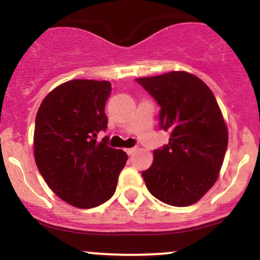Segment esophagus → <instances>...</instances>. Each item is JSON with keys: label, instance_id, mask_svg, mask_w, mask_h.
Returning <instances> with one entry per match:
<instances>
[{"label": "esophagus", "instance_id": "1", "mask_svg": "<svg viewBox=\"0 0 260 260\" xmlns=\"http://www.w3.org/2000/svg\"><path fill=\"white\" fill-rule=\"evenodd\" d=\"M136 150H137V148H129V149H126V153L128 155H132Z\"/></svg>", "mask_w": 260, "mask_h": 260}]
</instances>
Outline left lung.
<instances>
[{
    "mask_svg": "<svg viewBox=\"0 0 260 260\" xmlns=\"http://www.w3.org/2000/svg\"><path fill=\"white\" fill-rule=\"evenodd\" d=\"M136 80L160 105L161 129L171 133L142 172L145 186L165 204H194L216 182L228 149V127L215 96L183 71Z\"/></svg>",
    "mask_w": 260,
    "mask_h": 260,
    "instance_id": "8db88e82",
    "label": "left lung"
}]
</instances>
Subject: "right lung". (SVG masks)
<instances>
[{"mask_svg":"<svg viewBox=\"0 0 260 260\" xmlns=\"http://www.w3.org/2000/svg\"><path fill=\"white\" fill-rule=\"evenodd\" d=\"M106 80L74 79L46 95L35 118V162L56 196L68 204L90 209L113 196L127 154L110 148L106 139Z\"/></svg>","mask_w":260,"mask_h":260,"instance_id":"1","label":"right lung"}]
</instances>
